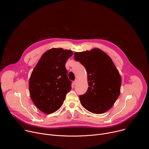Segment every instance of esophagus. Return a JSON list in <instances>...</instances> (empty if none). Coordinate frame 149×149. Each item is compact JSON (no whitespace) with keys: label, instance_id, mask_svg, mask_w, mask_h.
Segmentation results:
<instances>
[{"label":"esophagus","instance_id":"esophagus-1","mask_svg":"<svg viewBox=\"0 0 149 149\" xmlns=\"http://www.w3.org/2000/svg\"><path fill=\"white\" fill-rule=\"evenodd\" d=\"M73 84H74V85H75V84H77V81H74L73 82Z\"/></svg>","mask_w":149,"mask_h":149}]
</instances>
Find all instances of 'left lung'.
Returning <instances> with one entry per match:
<instances>
[{"label":"left lung","mask_w":149,"mask_h":149,"mask_svg":"<svg viewBox=\"0 0 149 149\" xmlns=\"http://www.w3.org/2000/svg\"><path fill=\"white\" fill-rule=\"evenodd\" d=\"M74 58L86 68L88 86L79 96L83 107L102 114L111 108L120 94L121 78L111 58L100 49L74 53Z\"/></svg>","instance_id":"8db88e82"}]
</instances>
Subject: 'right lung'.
Returning a JSON list of instances; mask_svg holds the SVG:
<instances>
[{
  "label": "right lung",
  "mask_w": 149,
  "mask_h": 149,
  "mask_svg": "<svg viewBox=\"0 0 149 149\" xmlns=\"http://www.w3.org/2000/svg\"><path fill=\"white\" fill-rule=\"evenodd\" d=\"M72 54L70 50L52 48L42 55L33 70L29 82V94L42 112L51 114L57 111L71 90L65 63Z\"/></svg>",
  "instance_id": "add662e5"
}]
</instances>
